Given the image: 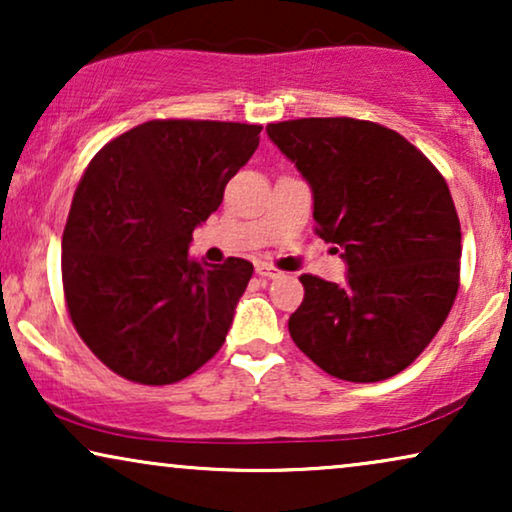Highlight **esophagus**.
I'll use <instances>...</instances> for the list:
<instances>
[{
  "label": "esophagus",
  "mask_w": 512,
  "mask_h": 512,
  "mask_svg": "<svg viewBox=\"0 0 512 512\" xmlns=\"http://www.w3.org/2000/svg\"><path fill=\"white\" fill-rule=\"evenodd\" d=\"M256 272H258V275H261V277H265V279H277V277L284 275L282 270L272 268V265H268V263H258V265H256Z\"/></svg>",
  "instance_id": "1"
}]
</instances>
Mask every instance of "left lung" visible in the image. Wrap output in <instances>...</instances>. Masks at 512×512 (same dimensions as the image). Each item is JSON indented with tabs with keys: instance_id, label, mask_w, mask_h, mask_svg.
<instances>
[{
	"instance_id": "1",
	"label": "left lung",
	"mask_w": 512,
	"mask_h": 512,
	"mask_svg": "<svg viewBox=\"0 0 512 512\" xmlns=\"http://www.w3.org/2000/svg\"><path fill=\"white\" fill-rule=\"evenodd\" d=\"M265 130L312 188L317 235L347 263L345 284L300 277L293 342L340 380L398 375L440 331L459 291L461 226L443 174L370 121L298 118Z\"/></svg>"
}]
</instances>
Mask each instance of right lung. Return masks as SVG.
<instances>
[{"mask_svg":"<svg viewBox=\"0 0 512 512\" xmlns=\"http://www.w3.org/2000/svg\"><path fill=\"white\" fill-rule=\"evenodd\" d=\"M261 125L149 121L104 144L62 233V286L76 333L104 366L172 384L219 352L254 265L188 254Z\"/></svg>","mask_w":512,"mask_h":512,"instance_id":"1","label":"right lung"}]
</instances>
